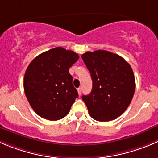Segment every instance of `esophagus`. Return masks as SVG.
Masks as SVG:
<instances>
[{
	"label": "esophagus",
	"mask_w": 158,
	"mask_h": 158,
	"mask_svg": "<svg viewBox=\"0 0 158 158\" xmlns=\"http://www.w3.org/2000/svg\"><path fill=\"white\" fill-rule=\"evenodd\" d=\"M77 92H78V94H79V95H81V92H82L81 88H77Z\"/></svg>",
	"instance_id": "obj_1"
}]
</instances>
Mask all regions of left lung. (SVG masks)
I'll return each mask as SVG.
<instances>
[{
	"instance_id": "left-lung-1",
	"label": "left lung",
	"mask_w": 158,
	"mask_h": 158,
	"mask_svg": "<svg viewBox=\"0 0 158 158\" xmlns=\"http://www.w3.org/2000/svg\"><path fill=\"white\" fill-rule=\"evenodd\" d=\"M81 57L93 81L91 92L82 96L90 115L100 122L115 119L127 110L134 94L131 67L120 56L106 50L86 52Z\"/></svg>"
}]
</instances>
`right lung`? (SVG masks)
Segmentation results:
<instances>
[{
	"label": "right lung",
	"instance_id": "right-lung-1",
	"mask_svg": "<svg viewBox=\"0 0 158 158\" xmlns=\"http://www.w3.org/2000/svg\"><path fill=\"white\" fill-rule=\"evenodd\" d=\"M78 59L73 51L56 47L37 56L28 66L24 77L25 94L40 117L55 121L70 112L78 94L69 69Z\"/></svg>",
	"mask_w": 158,
	"mask_h": 158
}]
</instances>
